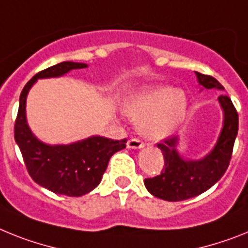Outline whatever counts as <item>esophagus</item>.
<instances>
[{"label":"esophagus","mask_w":248,"mask_h":248,"mask_svg":"<svg viewBox=\"0 0 248 248\" xmlns=\"http://www.w3.org/2000/svg\"><path fill=\"white\" fill-rule=\"evenodd\" d=\"M143 146H145V143L141 140H139V139H131L127 142L128 149H141Z\"/></svg>","instance_id":"obj_1"}]
</instances>
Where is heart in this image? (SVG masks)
I'll return each mask as SVG.
<instances>
[{
    "instance_id": "1",
    "label": "heart",
    "mask_w": 248,
    "mask_h": 248,
    "mask_svg": "<svg viewBox=\"0 0 248 248\" xmlns=\"http://www.w3.org/2000/svg\"><path fill=\"white\" fill-rule=\"evenodd\" d=\"M124 113L140 131L153 140L169 136L183 122L186 113V97L182 91L165 87L147 89L127 102Z\"/></svg>"
}]
</instances>
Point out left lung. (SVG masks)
Segmentation results:
<instances>
[{
  "mask_svg": "<svg viewBox=\"0 0 248 248\" xmlns=\"http://www.w3.org/2000/svg\"><path fill=\"white\" fill-rule=\"evenodd\" d=\"M195 74L203 88L224 89L213 77L198 72ZM218 102L224 113L223 128L214 149L203 159H183L176 151L178 136L157 143L164 156V168L160 175L145 179V186L154 197L168 202L185 201L204 193L223 176L238 132V113L228 95H219Z\"/></svg>",
  "mask_w": 248,
  "mask_h": 248,
  "instance_id": "8db88e82",
  "label": "left lung"
}]
</instances>
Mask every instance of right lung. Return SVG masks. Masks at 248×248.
I'll return each mask as SVG.
<instances>
[{"mask_svg": "<svg viewBox=\"0 0 248 248\" xmlns=\"http://www.w3.org/2000/svg\"><path fill=\"white\" fill-rule=\"evenodd\" d=\"M85 66L87 64L63 62L35 74L20 94L15 121V141L20 147L29 175L47 190L68 197H80L92 191L101 183L111 156L124 149L127 140L92 136L70 145H46L37 140L29 128L25 107L29 91L37 79L64 76Z\"/></svg>", "mask_w": 248, "mask_h": 248, "instance_id": "1", "label": "right lung"}]
</instances>
